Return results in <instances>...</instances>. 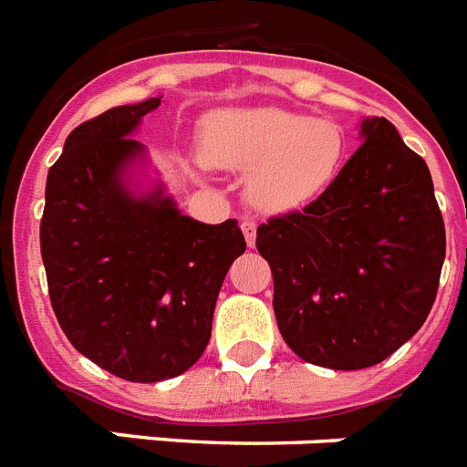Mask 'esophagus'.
<instances>
[{"mask_svg": "<svg viewBox=\"0 0 467 467\" xmlns=\"http://www.w3.org/2000/svg\"><path fill=\"white\" fill-rule=\"evenodd\" d=\"M242 233H244L246 244H249V246L256 244V223H254V221L242 223Z\"/></svg>", "mask_w": 467, "mask_h": 467, "instance_id": "esophagus-1", "label": "esophagus"}]
</instances>
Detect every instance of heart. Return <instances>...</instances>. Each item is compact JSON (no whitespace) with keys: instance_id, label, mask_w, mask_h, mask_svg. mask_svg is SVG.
Instances as JSON below:
<instances>
[{"instance_id":"heart-1","label":"heart","mask_w":467,"mask_h":467,"mask_svg":"<svg viewBox=\"0 0 467 467\" xmlns=\"http://www.w3.org/2000/svg\"><path fill=\"white\" fill-rule=\"evenodd\" d=\"M200 145L209 164L249 171L246 194L267 213L306 209L334 183L346 160V136L336 121L282 108L213 112Z\"/></svg>"}]
</instances>
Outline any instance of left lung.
<instances>
[{"label":"left lung","mask_w":467,"mask_h":467,"mask_svg":"<svg viewBox=\"0 0 467 467\" xmlns=\"http://www.w3.org/2000/svg\"><path fill=\"white\" fill-rule=\"evenodd\" d=\"M303 211L256 230L270 263L282 338L310 364L355 371L383 362L423 327L447 254L428 164L385 117Z\"/></svg>","instance_id":"obj_1"}]
</instances>
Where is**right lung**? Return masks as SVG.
Returning <instances> with one entry per match:
<instances>
[{
    "mask_svg": "<svg viewBox=\"0 0 467 467\" xmlns=\"http://www.w3.org/2000/svg\"><path fill=\"white\" fill-rule=\"evenodd\" d=\"M161 99L119 105L65 138L47 176L39 244L48 296L75 350L131 383H157L206 350L218 291L246 249L237 221H194L164 185L133 194L131 133Z\"/></svg>",
    "mask_w": 467,
    "mask_h": 467,
    "instance_id": "right-lung-1",
    "label": "right lung"
}]
</instances>
